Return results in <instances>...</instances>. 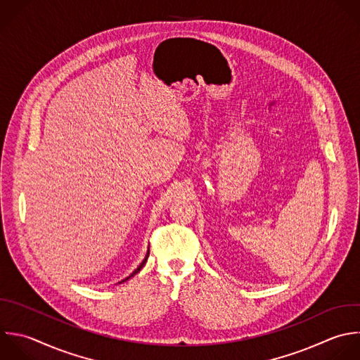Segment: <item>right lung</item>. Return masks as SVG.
I'll list each match as a JSON object with an SVG mask.
<instances>
[{
	"mask_svg": "<svg viewBox=\"0 0 360 360\" xmlns=\"http://www.w3.org/2000/svg\"><path fill=\"white\" fill-rule=\"evenodd\" d=\"M148 257H149V250H148V253H146V256H145V259H143V262H142V263H141V264H139V266H138V267H136V270H135V271H134V273H132V274H131V276H129V277H132V276H135V274H136V273H138V271H139V270H141V269H142V267H143V266H145V263H146V260H148ZM129 277H127V278H125V280H122V281H127V280H128V278H129Z\"/></svg>",
	"mask_w": 360,
	"mask_h": 360,
	"instance_id": "obj_1",
	"label": "right lung"
}]
</instances>
